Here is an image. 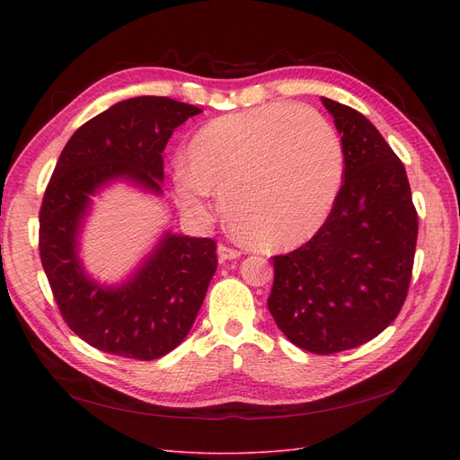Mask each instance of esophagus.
Returning <instances> with one entry per match:
<instances>
[{"label":"esophagus","mask_w":460,"mask_h":460,"mask_svg":"<svg viewBox=\"0 0 460 460\" xmlns=\"http://www.w3.org/2000/svg\"><path fill=\"white\" fill-rule=\"evenodd\" d=\"M217 253H218L220 261H232V259H240L242 257V252H238V249H234V247H228L225 243L218 245Z\"/></svg>","instance_id":"1"}]
</instances>
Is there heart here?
<instances>
[{
    "instance_id": "b5f03b06",
    "label": "heart",
    "mask_w": 460,
    "mask_h": 460,
    "mask_svg": "<svg viewBox=\"0 0 460 460\" xmlns=\"http://www.w3.org/2000/svg\"><path fill=\"white\" fill-rule=\"evenodd\" d=\"M190 169L172 180L180 207L205 217L211 191L232 226L264 249L296 247L323 228L343 182L336 128L309 107L270 103L222 115L196 132Z\"/></svg>"
}]
</instances>
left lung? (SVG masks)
Wrapping results in <instances>:
<instances>
[{
	"label": "left lung",
	"instance_id": "obj_1",
	"mask_svg": "<svg viewBox=\"0 0 460 460\" xmlns=\"http://www.w3.org/2000/svg\"><path fill=\"white\" fill-rule=\"evenodd\" d=\"M341 134L343 186L313 238L274 257L269 311L301 349L332 355L382 333L405 303L419 217L405 166L358 111L323 97Z\"/></svg>",
	"mask_w": 460,
	"mask_h": 460
}]
</instances>
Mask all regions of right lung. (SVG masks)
Wrapping results in <instances>:
<instances>
[{"instance_id":"1","label":"right lung","mask_w":460,"mask_h":460,"mask_svg":"<svg viewBox=\"0 0 460 460\" xmlns=\"http://www.w3.org/2000/svg\"><path fill=\"white\" fill-rule=\"evenodd\" d=\"M201 109L140 95L93 117L61 151L40 208V259L59 311L80 340L111 355L153 360L184 341L217 270V243L164 230L119 284L95 280L80 259L92 198L127 182L163 193V151Z\"/></svg>"}]
</instances>
